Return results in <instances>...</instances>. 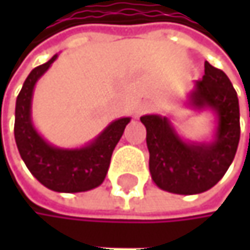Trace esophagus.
Listing matches in <instances>:
<instances>
[{
	"label": "esophagus",
	"mask_w": 250,
	"mask_h": 250,
	"mask_svg": "<svg viewBox=\"0 0 250 250\" xmlns=\"http://www.w3.org/2000/svg\"><path fill=\"white\" fill-rule=\"evenodd\" d=\"M150 110H152V107H150V105H142V107L139 108V114H143V113L150 111Z\"/></svg>",
	"instance_id": "1"
}]
</instances>
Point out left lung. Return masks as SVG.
Masks as SVG:
<instances>
[{
    "instance_id": "obj_1",
    "label": "left lung",
    "mask_w": 250,
    "mask_h": 250,
    "mask_svg": "<svg viewBox=\"0 0 250 250\" xmlns=\"http://www.w3.org/2000/svg\"><path fill=\"white\" fill-rule=\"evenodd\" d=\"M191 103L217 113V139L211 145L182 142L165 117L143 116L149 149V169L155 184L174 194H200L214 187L234 159L240 139V116L236 89L222 69L204 63Z\"/></svg>"
}]
</instances>
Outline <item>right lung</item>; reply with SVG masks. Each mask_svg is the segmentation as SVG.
<instances>
[{"label":"right lung","mask_w":250,"mask_h":250,"mask_svg":"<svg viewBox=\"0 0 250 250\" xmlns=\"http://www.w3.org/2000/svg\"><path fill=\"white\" fill-rule=\"evenodd\" d=\"M55 59L56 55L49 62L34 68L23 83L16 103V143L28 171L49 189L58 192L88 191L103 184L113 150L122 139L130 119L125 117L113 122L94 143L82 149L63 150L47 145L31 125L30 107L34 83Z\"/></svg>","instance_id":"right-lung-1"}]
</instances>
